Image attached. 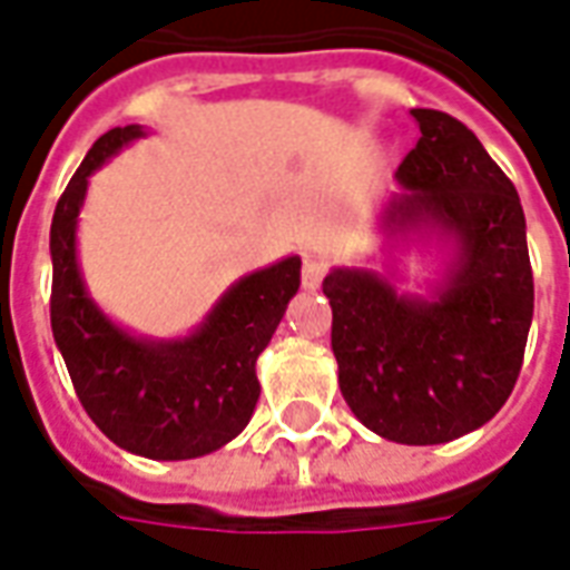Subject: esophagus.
I'll use <instances>...</instances> for the list:
<instances>
[{"instance_id": "obj_1", "label": "esophagus", "mask_w": 570, "mask_h": 570, "mask_svg": "<svg viewBox=\"0 0 570 570\" xmlns=\"http://www.w3.org/2000/svg\"><path fill=\"white\" fill-rule=\"evenodd\" d=\"M323 274H326V265L320 263L317 256H305V265H302V284H305V289H320Z\"/></svg>"}]
</instances>
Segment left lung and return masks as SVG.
Masks as SVG:
<instances>
[{
    "mask_svg": "<svg viewBox=\"0 0 570 570\" xmlns=\"http://www.w3.org/2000/svg\"><path fill=\"white\" fill-rule=\"evenodd\" d=\"M383 235H438L453 247L432 296L399 293L395 274L332 268V353L344 402L395 444H446L508 402L532 326L534 281L517 189L456 117L414 108Z\"/></svg>",
    "mask_w": 570,
    "mask_h": 570,
    "instance_id": "obj_1",
    "label": "left lung"
}]
</instances>
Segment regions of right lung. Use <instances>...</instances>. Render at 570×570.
I'll list each match as a JSON object with an SVG mask.
<instances>
[{
    "instance_id": "right-lung-1",
    "label": "right lung",
    "mask_w": 570,
    "mask_h": 570,
    "mask_svg": "<svg viewBox=\"0 0 570 570\" xmlns=\"http://www.w3.org/2000/svg\"><path fill=\"white\" fill-rule=\"evenodd\" d=\"M141 135V126L105 132L57 202L50 328L92 423L135 456L175 462L220 450L250 423L256 360L296 296L302 259L286 256L232 284L187 338H135L114 326L83 286L75 229L92 171Z\"/></svg>"
}]
</instances>
